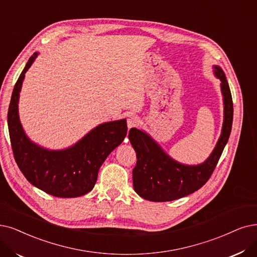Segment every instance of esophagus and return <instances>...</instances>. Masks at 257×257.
<instances>
[{
    "mask_svg": "<svg viewBox=\"0 0 257 257\" xmlns=\"http://www.w3.org/2000/svg\"><path fill=\"white\" fill-rule=\"evenodd\" d=\"M139 122V118L135 115H132L127 118V127L132 128V127H135Z\"/></svg>",
    "mask_w": 257,
    "mask_h": 257,
    "instance_id": "obj_1",
    "label": "esophagus"
}]
</instances>
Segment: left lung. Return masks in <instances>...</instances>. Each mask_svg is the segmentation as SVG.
Returning a JSON list of instances; mask_svg holds the SVG:
<instances>
[{"mask_svg":"<svg viewBox=\"0 0 257 257\" xmlns=\"http://www.w3.org/2000/svg\"><path fill=\"white\" fill-rule=\"evenodd\" d=\"M215 74L221 81L224 119L216 148L204 163L180 164L166 155L146 133L137 128L130 130L128 139L137 155L136 166L133 169V184L142 198L156 202L172 201L199 190L210 179L228 142L233 121V101L227 78L218 66H215Z\"/></svg>","mask_w":257,"mask_h":257,"instance_id":"1","label":"left lung"}]
</instances>
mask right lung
I'll return each mask as SVG.
<instances>
[{
    "mask_svg": "<svg viewBox=\"0 0 257 257\" xmlns=\"http://www.w3.org/2000/svg\"><path fill=\"white\" fill-rule=\"evenodd\" d=\"M35 53L14 87L8 108V130L14 157L25 178L35 187L56 197H78L95 187L98 172L109 153L126 136V120L103 123L77 145L64 151H47L25 136L18 115L19 93Z\"/></svg>",
    "mask_w": 257,
    "mask_h": 257,
    "instance_id": "1",
    "label": "right lung"
}]
</instances>
